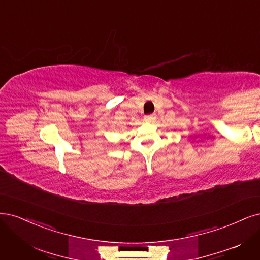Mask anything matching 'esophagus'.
Segmentation results:
<instances>
[{
    "instance_id": "obj_1",
    "label": "esophagus",
    "mask_w": 260,
    "mask_h": 260,
    "mask_svg": "<svg viewBox=\"0 0 260 260\" xmlns=\"http://www.w3.org/2000/svg\"><path fill=\"white\" fill-rule=\"evenodd\" d=\"M155 119H156V115L155 114H150V115L145 116V120L148 121V122H153Z\"/></svg>"
}]
</instances>
